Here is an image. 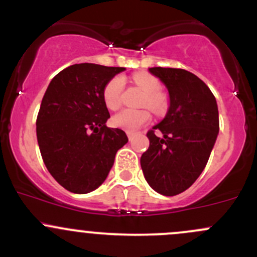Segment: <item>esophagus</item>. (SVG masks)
<instances>
[{
	"label": "esophagus",
	"instance_id": "obj_1",
	"mask_svg": "<svg viewBox=\"0 0 257 257\" xmlns=\"http://www.w3.org/2000/svg\"><path fill=\"white\" fill-rule=\"evenodd\" d=\"M126 135H128L129 140H131V139H132V138H133V135H134V133H132V132H126Z\"/></svg>",
	"mask_w": 257,
	"mask_h": 257
}]
</instances>
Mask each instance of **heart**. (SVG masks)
<instances>
[{
    "instance_id": "b5f03b06",
    "label": "heart",
    "mask_w": 257,
    "mask_h": 257,
    "mask_svg": "<svg viewBox=\"0 0 257 257\" xmlns=\"http://www.w3.org/2000/svg\"><path fill=\"white\" fill-rule=\"evenodd\" d=\"M133 81L144 92V105L150 107L154 112L161 113L167 107L165 95L161 94V84L156 78L145 73H138L133 75ZM124 89L123 78L114 77L106 84L103 89V101L107 108L117 109L122 103V94ZM151 115L148 109H123L112 118V123L117 128L126 132H135L150 120Z\"/></svg>"
}]
</instances>
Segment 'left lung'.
Instances as JSON below:
<instances>
[{
    "instance_id": "1",
    "label": "left lung",
    "mask_w": 257,
    "mask_h": 257,
    "mask_svg": "<svg viewBox=\"0 0 257 257\" xmlns=\"http://www.w3.org/2000/svg\"><path fill=\"white\" fill-rule=\"evenodd\" d=\"M167 87L170 107L148 132L150 146L140 159L149 185L165 196L187 190L206 166L219 132L218 107L208 86L185 69L149 68ZM156 128L163 133L159 138Z\"/></svg>"
}]
</instances>
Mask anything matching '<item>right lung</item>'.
Returning a JSON list of instances; mask_svg holds the SVG:
<instances>
[{
  "mask_svg": "<svg viewBox=\"0 0 257 257\" xmlns=\"http://www.w3.org/2000/svg\"><path fill=\"white\" fill-rule=\"evenodd\" d=\"M123 67L73 64L51 80L36 118V137L47 171L75 194L95 190L128 143L122 129L106 126V84Z\"/></svg>",
  "mask_w": 257,
  "mask_h": 257,
  "instance_id": "add662e5",
  "label": "right lung"
}]
</instances>
